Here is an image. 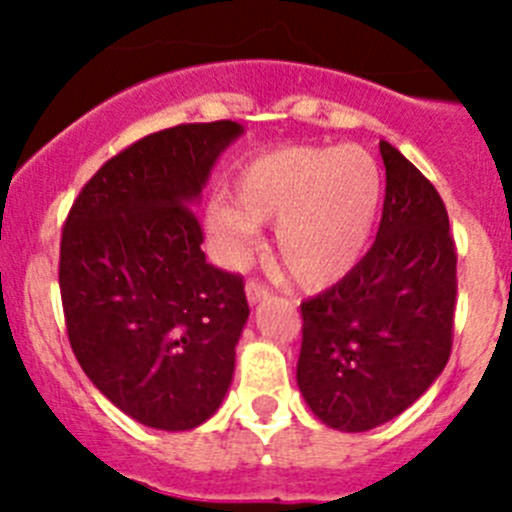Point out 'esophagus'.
<instances>
[{
  "instance_id": "esophagus-1",
  "label": "esophagus",
  "mask_w": 512,
  "mask_h": 512,
  "mask_svg": "<svg viewBox=\"0 0 512 512\" xmlns=\"http://www.w3.org/2000/svg\"><path fill=\"white\" fill-rule=\"evenodd\" d=\"M246 297H248V302H251V305H256V302H261V300H266V297H269V287H266L261 279H248V282H246Z\"/></svg>"
}]
</instances>
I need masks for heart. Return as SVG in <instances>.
Listing matches in <instances>:
<instances>
[{
  "label": "heart",
  "instance_id": "b5f03b06",
  "mask_svg": "<svg viewBox=\"0 0 512 512\" xmlns=\"http://www.w3.org/2000/svg\"><path fill=\"white\" fill-rule=\"evenodd\" d=\"M233 192L235 205H210L212 233L241 248L256 238V223L277 225L287 277L302 289H325L364 256L382 207L384 171L361 146H289L251 158Z\"/></svg>",
  "mask_w": 512,
  "mask_h": 512
}]
</instances>
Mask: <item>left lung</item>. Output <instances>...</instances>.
<instances>
[{"label":"left lung","mask_w":512,"mask_h":512,"mask_svg":"<svg viewBox=\"0 0 512 512\" xmlns=\"http://www.w3.org/2000/svg\"><path fill=\"white\" fill-rule=\"evenodd\" d=\"M377 241L300 305L297 384L325 425L359 433L408 410L443 372L454 343L456 246L441 194L387 140Z\"/></svg>","instance_id":"left-lung-1"}]
</instances>
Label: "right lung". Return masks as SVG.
<instances>
[{
  "mask_svg": "<svg viewBox=\"0 0 512 512\" xmlns=\"http://www.w3.org/2000/svg\"><path fill=\"white\" fill-rule=\"evenodd\" d=\"M233 120L184 122L122 148L81 187L61 233L71 351L107 400L161 431L223 402L248 318L243 277L207 264L200 197Z\"/></svg>",
  "mask_w": 512,
  "mask_h": 512,
  "instance_id": "obj_1",
  "label": "right lung"
}]
</instances>
